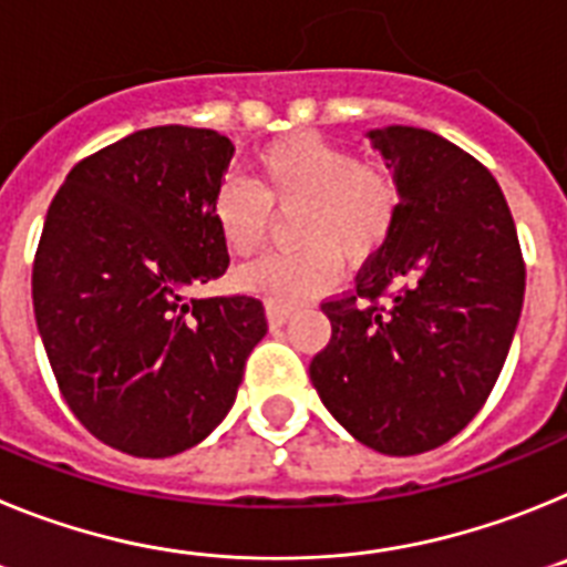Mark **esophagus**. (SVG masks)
Masks as SVG:
<instances>
[{
  "mask_svg": "<svg viewBox=\"0 0 567 567\" xmlns=\"http://www.w3.org/2000/svg\"><path fill=\"white\" fill-rule=\"evenodd\" d=\"M289 309L287 307H278V303H267V320H269V329H280L284 323L289 320Z\"/></svg>",
  "mask_w": 567,
  "mask_h": 567,
  "instance_id": "1",
  "label": "esophagus"
}]
</instances>
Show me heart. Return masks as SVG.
<instances>
[{"mask_svg": "<svg viewBox=\"0 0 567 567\" xmlns=\"http://www.w3.org/2000/svg\"><path fill=\"white\" fill-rule=\"evenodd\" d=\"M255 187L227 182L213 202L215 227L229 252H258L272 229V209L298 213L292 240L300 249L249 264L240 289L278 307H298L334 284L340 260L363 267L389 244L403 193L383 164L358 162L352 150L318 133H289L252 158Z\"/></svg>", "mask_w": 567, "mask_h": 567, "instance_id": "obj_1", "label": "heart"}]
</instances>
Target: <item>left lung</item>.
I'll list each match as a JSON object with an SVG mask.
<instances>
[{"instance_id":"obj_1","label":"left lung","mask_w":567,"mask_h":567,"mask_svg":"<svg viewBox=\"0 0 567 567\" xmlns=\"http://www.w3.org/2000/svg\"><path fill=\"white\" fill-rule=\"evenodd\" d=\"M369 138L400 184V218L354 292L320 303L332 340L309 378L354 440L409 457L449 443L488 400L525 264L503 189L474 155L400 124Z\"/></svg>"}]
</instances>
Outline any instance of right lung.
Here are the masks:
<instances>
[{"label": "right lung", "mask_w": 567, "mask_h": 567, "mask_svg": "<svg viewBox=\"0 0 567 567\" xmlns=\"http://www.w3.org/2000/svg\"><path fill=\"white\" fill-rule=\"evenodd\" d=\"M235 147L150 127L70 169L33 260V315L70 412L133 457H173L227 417L267 334L249 295L198 298L229 267L213 202Z\"/></svg>", "instance_id": "1"}]
</instances>
